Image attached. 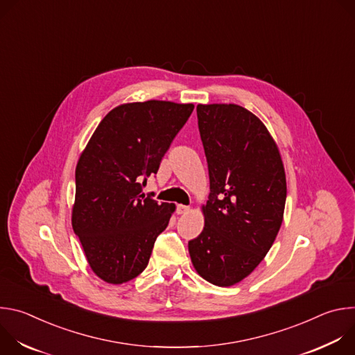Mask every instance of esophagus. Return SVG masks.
I'll return each instance as SVG.
<instances>
[{
    "instance_id": "1",
    "label": "esophagus",
    "mask_w": 355,
    "mask_h": 355,
    "mask_svg": "<svg viewBox=\"0 0 355 355\" xmlns=\"http://www.w3.org/2000/svg\"><path fill=\"white\" fill-rule=\"evenodd\" d=\"M189 207H187V205H177V214L178 215H184V214H188L189 212Z\"/></svg>"
}]
</instances>
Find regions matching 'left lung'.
Returning <instances> with one entry per match:
<instances>
[{"instance_id":"obj_1","label":"left lung","mask_w":355,"mask_h":355,"mask_svg":"<svg viewBox=\"0 0 355 355\" xmlns=\"http://www.w3.org/2000/svg\"><path fill=\"white\" fill-rule=\"evenodd\" d=\"M198 126L211 193L205 226L188 243L195 271L218 286L248 277L270 251L284 219L286 178L266 125L236 104H199Z\"/></svg>"}]
</instances>
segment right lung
<instances>
[{"label": "right lung", "instance_id": "add662e5", "mask_svg": "<svg viewBox=\"0 0 355 355\" xmlns=\"http://www.w3.org/2000/svg\"><path fill=\"white\" fill-rule=\"evenodd\" d=\"M193 104L150 99L114 108L99 122L76 167L71 225L94 274L119 285L148 263L174 204L141 192L157 174Z\"/></svg>", "mask_w": 355, "mask_h": 355}]
</instances>
